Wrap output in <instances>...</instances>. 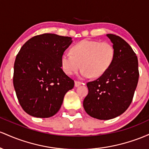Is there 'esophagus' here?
<instances>
[{"instance_id": "1", "label": "esophagus", "mask_w": 149, "mask_h": 149, "mask_svg": "<svg viewBox=\"0 0 149 149\" xmlns=\"http://www.w3.org/2000/svg\"><path fill=\"white\" fill-rule=\"evenodd\" d=\"M83 84V83L81 82V81H75V83H74V86H76V87H77V86H80V85Z\"/></svg>"}]
</instances>
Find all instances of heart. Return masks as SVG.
Masks as SVG:
<instances>
[{"label": "heart", "instance_id": "heart-1", "mask_svg": "<svg viewBox=\"0 0 149 149\" xmlns=\"http://www.w3.org/2000/svg\"><path fill=\"white\" fill-rule=\"evenodd\" d=\"M72 53L65 51L61 57V63L65 72L68 75L75 74L82 67L81 77H101L106 72L114 61L115 51L111 43L96 40L84 39L72 47Z\"/></svg>", "mask_w": 149, "mask_h": 149}]
</instances>
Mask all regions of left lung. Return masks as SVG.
I'll use <instances>...</instances> for the list:
<instances>
[{"label":"left lung","mask_w":149,"mask_h":149,"mask_svg":"<svg viewBox=\"0 0 149 149\" xmlns=\"http://www.w3.org/2000/svg\"><path fill=\"white\" fill-rule=\"evenodd\" d=\"M107 36L113 43L114 61L105 74L87 82L88 93L83 101L86 113L99 120L113 119L127 109L139 76L137 56L131 46L116 35Z\"/></svg>","instance_id":"1"}]
</instances>
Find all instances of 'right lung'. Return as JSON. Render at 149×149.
Instances as JSON below:
<instances>
[{
	"label": "right lung",
	"mask_w": 149,
	"mask_h": 149,
	"mask_svg": "<svg viewBox=\"0 0 149 149\" xmlns=\"http://www.w3.org/2000/svg\"><path fill=\"white\" fill-rule=\"evenodd\" d=\"M71 38L54 34L37 35L22 46L14 64L13 85L22 109L36 118L58 113L74 80L62 70L61 57Z\"/></svg>",
	"instance_id": "obj_1"
}]
</instances>
